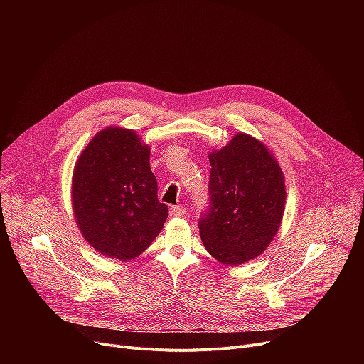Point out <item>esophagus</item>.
Segmentation results:
<instances>
[{"instance_id":"34e87169","label":"esophagus","mask_w":364,"mask_h":364,"mask_svg":"<svg viewBox=\"0 0 364 364\" xmlns=\"http://www.w3.org/2000/svg\"><path fill=\"white\" fill-rule=\"evenodd\" d=\"M186 207L183 205H171L170 207V216H178V218H183L186 216Z\"/></svg>"}]
</instances>
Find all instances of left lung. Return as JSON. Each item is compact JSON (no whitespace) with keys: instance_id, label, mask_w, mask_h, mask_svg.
I'll return each mask as SVG.
<instances>
[{"instance_id":"left-lung-1","label":"left lung","mask_w":364,"mask_h":364,"mask_svg":"<svg viewBox=\"0 0 364 364\" xmlns=\"http://www.w3.org/2000/svg\"><path fill=\"white\" fill-rule=\"evenodd\" d=\"M209 160V205L198 219L200 236L219 262L240 265L261 255L281 226L284 176L268 148L247 134H237Z\"/></svg>"}]
</instances>
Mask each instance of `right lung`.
I'll return each instance as SVG.
<instances>
[{
    "mask_svg": "<svg viewBox=\"0 0 364 364\" xmlns=\"http://www.w3.org/2000/svg\"><path fill=\"white\" fill-rule=\"evenodd\" d=\"M149 148L131 129L107 128L83 149L72 181L75 218L102 255L129 261L161 232L168 207L157 196Z\"/></svg>",
    "mask_w": 364,
    "mask_h": 364,
    "instance_id": "obj_1",
    "label": "right lung"
}]
</instances>
